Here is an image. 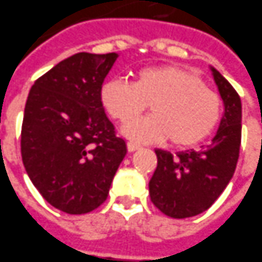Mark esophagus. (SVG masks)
Segmentation results:
<instances>
[{"instance_id": "1", "label": "esophagus", "mask_w": 262, "mask_h": 262, "mask_svg": "<svg viewBox=\"0 0 262 262\" xmlns=\"http://www.w3.org/2000/svg\"><path fill=\"white\" fill-rule=\"evenodd\" d=\"M140 147H141V145H140V144L134 143V141H128L127 143L128 151H135V150H138Z\"/></svg>"}]
</instances>
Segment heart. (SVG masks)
Masks as SVG:
<instances>
[{
	"label": "heart",
	"instance_id": "heart-1",
	"mask_svg": "<svg viewBox=\"0 0 262 262\" xmlns=\"http://www.w3.org/2000/svg\"><path fill=\"white\" fill-rule=\"evenodd\" d=\"M101 102L112 118L125 124L150 103L152 115L124 127L138 141L170 140L174 147L203 141L221 119V101L196 75L176 66H154L135 72L134 80L112 79L101 89Z\"/></svg>",
	"mask_w": 262,
	"mask_h": 262
}]
</instances>
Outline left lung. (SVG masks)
Masks as SVG:
<instances>
[{"instance_id":"obj_1","label":"left lung","mask_w":262,"mask_h":262,"mask_svg":"<svg viewBox=\"0 0 262 262\" xmlns=\"http://www.w3.org/2000/svg\"><path fill=\"white\" fill-rule=\"evenodd\" d=\"M212 76L225 112L212 143L199 151L156 150L157 168L148 183L156 208L174 219L196 216L209 209L231 182L241 147L239 95L215 68Z\"/></svg>"}]
</instances>
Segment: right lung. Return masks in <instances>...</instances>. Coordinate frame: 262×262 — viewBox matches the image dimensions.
<instances>
[{
  "mask_svg": "<svg viewBox=\"0 0 262 262\" xmlns=\"http://www.w3.org/2000/svg\"><path fill=\"white\" fill-rule=\"evenodd\" d=\"M118 53H76L30 89L21 128V156L31 183L52 206L70 215L106 201L127 144L101 102Z\"/></svg>",
  "mask_w": 262,
  "mask_h": 262,
  "instance_id": "add662e5",
  "label": "right lung"
}]
</instances>
